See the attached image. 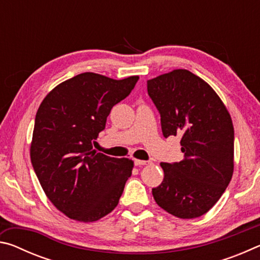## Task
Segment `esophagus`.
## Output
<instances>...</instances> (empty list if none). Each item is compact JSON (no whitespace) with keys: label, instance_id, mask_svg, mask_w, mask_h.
<instances>
[{"label":"esophagus","instance_id":"esophagus-1","mask_svg":"<svg viewBox=\"0 0 260 260\" xmlns=\"http://www.w3.org/2000/svg\"><path fill=\"white\" fill-rule=\"evenodd\" d=\"M134 162H135L136 166H142V165H149V164H151L150 160H140V159H135Z\"/></svg>","mask_w":260,"mask_h":260}]
</instances>
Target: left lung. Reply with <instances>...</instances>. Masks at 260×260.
<instances>
[{
	"mask_svg": "<svg viewBox=\"0 0 260 260\" xmlns=\"http://www.w3.org/2000/svg\"><path fill=\"white\" fill-rule=\"evenodd\" d=\"M165 138L180 136L183 159L160 162L164 180L156 203L182 219L203 215L221 197L234 170V127L217 93L188 70L147 81Z\"/></svg>",
	"mask_w": 260,
	"mask_h": 260,
	"instance_id": "8db88e82",
	"label": "left lung"
}]
</instances>
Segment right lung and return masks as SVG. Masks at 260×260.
<instances>
[{
  "label": "right lung",
  "mask_w": 260,
  "mask_h": 260,
  "mask_svg": "<svg viewBox=\"0 0 260 260\" xmlns=\"http://www.w3.org/2000/svg\"><path fill=\"white\" fill-rule=\"evenodd\" d=\"M138 80L85 72L55 87L39 107L30 161L48 199L69 218L96 221L118 205L133 161L98 152L93 143Z\"/></svg>",
  "instance_id": "1"
}]
</instances>
